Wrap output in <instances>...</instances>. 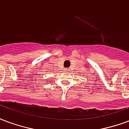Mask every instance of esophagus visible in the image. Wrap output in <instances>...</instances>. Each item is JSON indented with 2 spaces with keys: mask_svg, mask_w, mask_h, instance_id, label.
<instances>
[{
  "mask_svg": "<svg viewBox=\"0 0 129 129\" xmlns=\"http://www.w3.org/2000/svg\"><path fill=\"white\" fill-rule=\"evenodd\" d=\"M70 69H65V72H70Z\"/></svg>",
  "mask_w": 129,
  "mask_h": 129,
  "instance_id": "esophagus-1",
  "label": "esophagus"
}]
</instances>
